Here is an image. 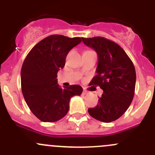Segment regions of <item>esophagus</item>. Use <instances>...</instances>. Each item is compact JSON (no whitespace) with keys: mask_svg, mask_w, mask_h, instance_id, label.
<instances>
[{"mask_svg":"<svg viewBox=\"0 0 155 155\" xmlns=\"http://www.w3.org/2000/svg\"><path fill=\"white\" fill-rule=\"evenodd\" d=\"M83 94H85V95L89 94V91H87V90H85V89H84V90H83Z\"/></svg>","mask_w":155,"mask_h":155,"instance_id":"obj_1","label":"esophagus"}]
</instances>
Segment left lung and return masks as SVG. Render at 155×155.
Instances as JSON below:
<instances>
[{
    "label": "left lung",
    "instance_id": "left-lung-1",
    "mask_svg": "<svg viewBox=\"0 0 155 155\" xmlns=\"http://www.w3.org/2000/svg\"><path fill=\"white\" fill-rule=\"evenodd\" d=\"M82 40L98 55L97 75L90 85H98L104 91L97 105L87 111L98 121L112 122L119 118L132 102L136 85L135 68L124 49L115 42L101 37H82Z\"/></svg>",
    "mask_w": 155,
    "mask_h": 155
}]
</instances>
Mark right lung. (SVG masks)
I'll return each instance as SVG.
<instances>
[{"label": "right lung", "mask_w": 155, "mask_h": 155, "mask_svg": "<svg viewBox=\"0 0 155 155\" xmlns=\"http://www.w3.org/2000/svg\"><path fill=\"white\" fill-rule=\"evenodd\" d=\"M82 42L80 37L51 35L39 42L28 54L21 70V91L29 109L44 122H54L67 115L72 97L82 87H61L57 73L64 68L68 52Z\"/></svg>", "instance_id": "add662e5"}]
</instances>
